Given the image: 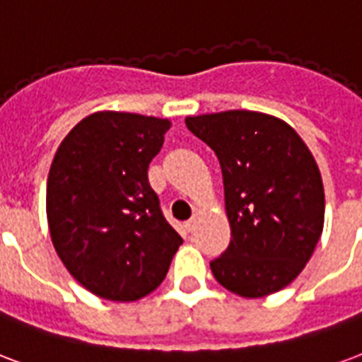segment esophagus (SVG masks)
I'll return each instance as SVG.
<instances>
[{"label":"esophagus","mask_w":362,"mask_h":362,"mask_svg":"<svg viewBox=\"0 0 362 362\" xmlns=\"http://www.w3.org/2000/svg\"><path fill=\"white\" fill-rule=\"evenodd\" d=\"M195 226H197V215H194L188 222H186V228H188V232H194Z\"/></svg>","instance_id":"1"}]
</instances>
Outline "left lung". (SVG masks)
Here are the masks:
<instances>
[{"label": "left lung", "instance_id": "obj_1", "mask_svg": "<svg viewBox=\"0 0 362 362\" xmlns=\"http://www.w3.org/2000/svg\"><path fill=\"white\" fill-rule=\"evenodd\" d=\"M186 127L215 151L230 222L228 249L211 261L216 282L264 297L299 276L324 226L317 160L284 120L255 111L188 117Z\"/></svg>", "mask_w": 362, "mask_h": 362}]
</instances>
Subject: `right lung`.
<instances>
[{
  "mask_svg": "<svg viewBox=\"0 0 362 362\" xmlns=\"http://www.w3.org/2000/svg\"><path fill=\"white\" fill-rule=\"evenodd\" d=\"M168 128L167 119L99 111L80 120L53 157L45 197L53 247L98 297H146L180 247L147 180Z\"/></svg>",
  "mask_w": 362,
  "mask_h": 362,
  "instance_id": "add662e5",
  "label": "right lung"
}]
</instances>
